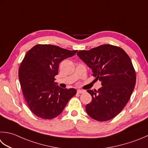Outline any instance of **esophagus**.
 <instances>
[{
	"mask_svg": "<svg viewBox=\"0 0 148 148\" xmlns=\"http://www.w3.org/2000/svg\"><path fill=\"white\" fill-rule=\"evenodd\" d=\"M84 92H85V91L82 90H77V94H82V93H84Z\"/></svg>",
	"mask_w": 148,
	"mask_h": 148,
	"instance_id": "34e87169",
	"label": "esophagus"
}]
</instances>
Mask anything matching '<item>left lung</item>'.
Instances as JSON below:
<instances>
[{
    "instance_id": "left-lung-1",
    "label": "left lung",
    "mask_w": 148,
    "mask_h": 148,
    "mask_svg": "<svg viewBox=\"0 0 148 148\" xmlns=\"http://www.w3.org/2000/svg\"><path fill=\"white\" fill-rule=\"evenodd\" d=\"M77 55L101 82L98 90H88L92 101L86 105L90 117L98 121L114 118L128 103L136 83V73L131 59L122 48L105 44Z\"/></svg>"
}]
</instances>
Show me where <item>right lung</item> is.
I'll use <instances>...</instances> for the list:
<instances>
[{
	"label": "right lung",
	"mask_w": 148,
	"mask_h": 148,
	"mask_svg": "<svg viewBox=\"0 0 148 148\" xmlns=\"http://www.w3.org/2000/svg\"><path fill=\"white\" fill-rule=\"evenodd\" d=\"M77 51L58 46L38 44L26 53L20 63L18 77L30 110L40 118L52 119L62 113L76 94L75 88H62L54 83L59 63Z\"/></svg>",
	"instance_id": "add662e5"
}]
</instances>
